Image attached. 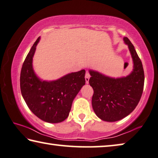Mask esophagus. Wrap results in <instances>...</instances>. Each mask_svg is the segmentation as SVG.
Segmentation results:
<instances>
[{"instance_id": "esophagus-1", "label": "esophagus", "mask_w": 158, "mask_h": 158, "mask_svg": "<svg viewBox=\"0 0 158 158\" xmlns=\"http://www.w3.org/2000/svg\"><path fill=\"white\" fill-rule=\"evenodd\" d=\"M90 74L89 72H86V74H85V80H86V84H89V79H90Z\"/></svg>"}]
</instances>
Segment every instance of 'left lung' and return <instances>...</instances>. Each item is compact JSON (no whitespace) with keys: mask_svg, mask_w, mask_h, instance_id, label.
<instances>
[{"mask_svg":"<svg viewBox=\"0 0 158 158\" xmlns=\"http://www.w3.org/2000/svg\"><path fill=\"white\" fill-rule=\"evenodd\" d=\"M124 41L128 45L134 62V70L129 76L114 79L89 70V84L94 89L92 107L103 121L116 122L129 115L136 108L143 91L141 60L129 39L124 37Z\"/></svg>","mask_w":158,"mask_h":158,"instance_id":"1","label":"left lung"}]
</instances>
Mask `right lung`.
<instances>
[{"label": "right lung", "instance_id": "right-lung-1", "mask_svg": "<svg viewBox=\"0 0 158 158\" xmlns=\"http://www.w3.org/2000/svg\"><path fill=\"white\" fill-rule=\"evenodd\" d=\"M39 40L40 37L22 64L21 93L27 106L36 117L49 123H58L68 117L73 100L86 82V71L72 72L56 81H41L32 67V59Z\"/></svg>", "mask_w": 158, "mask_h": 158}]
</instances>
